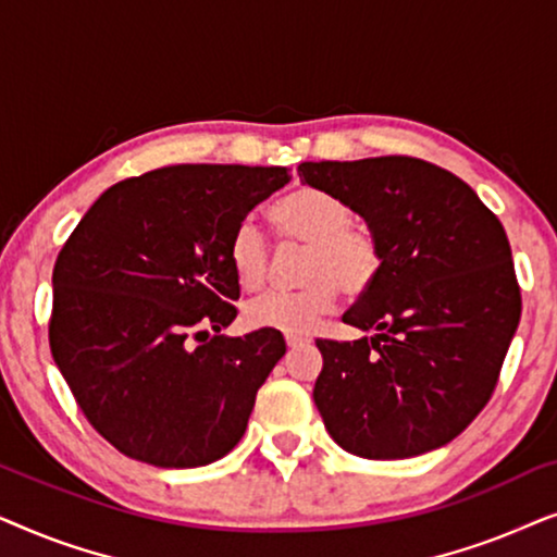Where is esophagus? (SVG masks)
Returning <instances> with one entry per match:
<instances>
[{"label": "esophagus", "mask_w": 557, "mask_h": 557, "mask_svg": "<svg viewBox=\"0 0 557 557\" xmlns=\"http://www.w3.org/2000/svg\"><path fill=\"white\" fill-rule=\"evenodd\" d=\"M286 345L288 347H301V345H307V339H304V337H286Z\"/></svg>", "instance_id": "obj_1"}]
</instances>
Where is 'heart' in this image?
<instances>
[{"label": "heart", "instance_id": "b5f03b06", "mask_svg": "<svg viewBox=\"0 0 557 557\" xmlns=\"http://www.w3.org/2000/svg\"><path fill=\"white\" fill-rule=\"evenodd\" d=\"M355 212L339 195L322 187H299L273 205L271 220L278 238L307 246L296 292H271L246 307V319L258 330L304 337L337 304V292L362 296L383 269V246L368 225L355 223ZM227 261L243 292L265 284L271 246L253 218L240 220L227 243Z\"/></svg>", "mask_w": 557, "mask_h": 557}]
</instances>
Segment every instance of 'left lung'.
Segmentation results:
<instances>
[{
  "label": "left lung",
  "instance_id": "left-lung-1",
  "mask_svg": "<svg viewBox=\"0 0 557 557\" xmlns=\"http://www.w3.org/2000/svg\"><path fill=\"white\" fill-rule=\"evenodd\" d=\"M299 177L368 220L383 269L345 314L375 337L317 339L314 403L362 459L454 441L490 403L522 314L499 218L456 174L416 157L301 162Z\"/></svg>",
  "mask_w": 557,
  "mask_h": 557
}]
</instances>
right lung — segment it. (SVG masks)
Instances as JSON below:
<instances>
[{
  "instance_id": "1",
  "label": "right lung",
  "mask_w": 557,
  "mask_h": 557,
  "mask_svg": "<svg viewBox=\"0 0 557 557\" xmlns=\"http://www.w3.org/2000/svg\"><path fill=\"white\" fill-rule=\"evenodd\" d=\"M286 182V166H162L106 189L60 248L52 360L128 459L205 467L246 433L286 342L273 330L220 334L240 299L227 243Z\"/></svg>"
}]
</instances>
